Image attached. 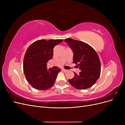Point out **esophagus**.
Segmentation results:
<instances>
[{
  "instance_id": "1",
  "label": "esophagus",
  "mask_w": 125,
  "mask_h": 125,
  "mask_svg": "<svg viewBox=\"0 0 125 125\" xmlns=\"http://www.w3.org/2000/svg\"><path fill=\"white\" fill-rule=\"evenodd\" d=\"M62 70L63 71H64V72H67V71H68V70H66V69H64V68H62Z\"/></svg>"
}]
</instances>
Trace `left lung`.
<instances>
[{
    "instance_id": "left-lung-1",
    "label": "left lung",
    "mask_w": 125,
    "mask_h": 125,
    "mask_svg": "<svg viewBox=\"0 0 125 125\" xmlns=\"http://www.w3.org/2000/svg\"><path fill=\"white\" fill-rule=\"evenodd\" d=\"M66 42L73 51V62L81 71L68 81L75 89L84 90L92 86L99 78L101 62L96 51L84 42L72 39H66Z\"/></svg>"
}]
</instances>
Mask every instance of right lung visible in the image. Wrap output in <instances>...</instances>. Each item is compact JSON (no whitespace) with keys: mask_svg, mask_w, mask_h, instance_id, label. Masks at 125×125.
<instances>
[{"mask_svg":"<svg viewBox=\"0 0 125 125\" xmlns=\"http://www.w3.org/2000/svg\"><path fill=\"white\" fill-rule=\"evenodd\" d=\"M63 40H41L28 48L23 60V71L26 80L33 88L46 90L55 82L60 69H47V62L52 59L54 47Z\"/></svg>","mask_w":125,"mask_h":125,"instance_id":"right-lung-1","label":"right lung"}]
</instances>
